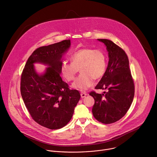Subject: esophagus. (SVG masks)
<instances>
[{"label":"esophagus","mask_w":157,"mask_h":157,"mask_svg":"<svg viewBox=\"0 0 157 157\" xmlns=\"http://www.w3.org/2000/svg\"><path fill=\"white\" fill-rule=\"evenodd\" d=\"M87 94L86 93V92H81V94H80V95H81V98H85L86 96L87 95Z\"/></svg>","instance_id":"obj_1"}]
</instances>
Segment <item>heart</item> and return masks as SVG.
Masks as SVG:
<instances>
[{
	"mask_svg": "<svg viewBox=\"0 0 157 157\" xmlns=\"http://www.w3.org/2000/svg\"><path fill=\"white\" fill-rule=\"evenodd\" d=\"M71 63L63 61L60 67L63 77L68 82L74 80L78 69L81 74L72 84L80 90H86L94 82L104 75L107 59L104 53L99 49L84 48L76 51L70 56Z\"/></svg>",
	"mask_w": 157,
	"mask_h": 157,
	"instance_id": "heart-1",
	"label": "heart"
}]
</instances>
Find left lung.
Returning <instances> with one entry per match:
<instances>
[{
    "label": "left lung",
    "mask_w": 157,
    "mask_h": 157,
    "mask_svg": "<svg viewBox=\"0 0 157 157\" xmlns=\"http://www.w3.org/2000/svg\"><path fill=\"white\" fill-rule=\"evenodd\" d=\"M104 43L109 54L107 68L95 89H107L100 94L91 91L95 102L94 117L99 122L109 124L117 121L128 112L135 95V83L126 52L112 41L98 39Z\"/></svg>",
    "instance_id": "1"
}]
</instances>
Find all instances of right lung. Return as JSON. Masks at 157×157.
I'll list each match as a JSON object with an SVG mask.
<instances>
[{"label":"right lung","instance_id":"obj_1","mask_svg":"<svg viewBox=\"0 0 157 157\" xmlns=\"http://www.w3.org/2000/svg\"><path fill=\"white\" fill-rule=\"evenodd\" d=\"M70 46V40L38 48L27 60L21 77V94L30 116L35 122L50 129L66 126L73 116L80 98L77 90H71L59 74L61 58ZM49 66L39 76L33 63Z\"/></svg>","mask_w":157,"mask_h":157}]
</instances>
